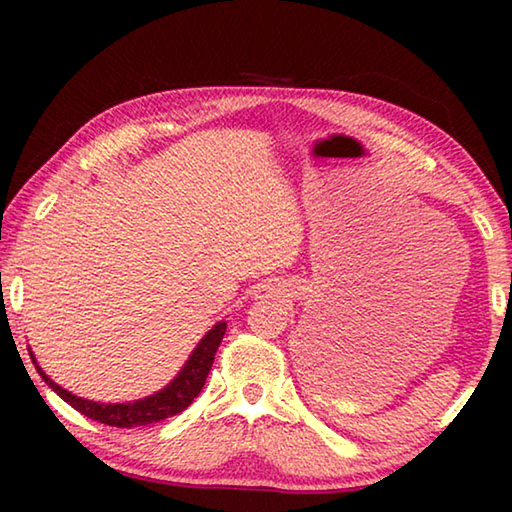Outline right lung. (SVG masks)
<instances>
[{"mask_svg": "<svg viewBox=\"0 0 512 512\" xmlns=\"http://www.w3.org/2000/svg\"><path fill=\"white\" fill-rule=\"evenodd\" d=\"M225 327L228 325H225V320H221V323H216L210 332L203 336L201 343H198L196 350L192 352V357L187 359L183 370L178 372V377L173 379L169 386H164L162 391L153 393L149 397H144V400L126 402V404H103V402L83 400V397L72 395L69 391H65V388H60L56 381H51L36 363L33 352L29 354L33 363H36V370L40 372V377L45 379V384L51 388V391L63 397L72 409L88 415L90 420L108 424V427L131 429V427H142V424H153L164 418H171V415L185 411L187 406L194 402V397L203 391L207 375H210L214 354L219 350Z\"/></svg>", "mask_w": 512, "mask_h": 512, "instance_id": "add662e5", "label": "right lung"}]
</instances>
